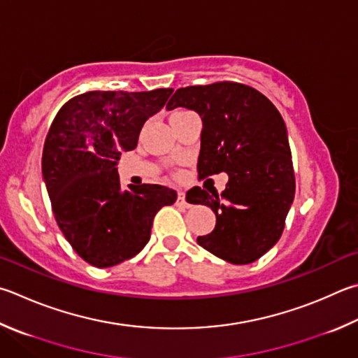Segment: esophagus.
<instances>
[{
    "label": "esophagus",
    "mask_w": 358,
    "mask_h": 358,
    "mask_svg": "<svg viewBox=\"0 0 358 358\" xmlns=\"http://www.w3.org/2000/svg\"><path fill=\"white\" fill-rule=\"evenodd\" d=\"M178 203H180L181 206H185V208H189V206H191V205L186 201V196H185L183 191L178 192Z\"/></svg>",
    "instance_id": "34e87169"
}]
</instances>
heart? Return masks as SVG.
Segmentation results:
<instances>
[{"label":"heart","instance_id":"b5f03b06","mask_svg":"<svg viewBox=\"0 0 358 358\" xmlns=\"http://www.w3.org/2000/svg\"><path fill=\"white\" fill-rule=\"evenodd\" d=\"M177 113H181V111H177Z\"/></svg>","mask_w":358,"mask_h":358}]
</instances>
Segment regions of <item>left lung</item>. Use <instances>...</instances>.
I'll use <instances>...</instances> for the list:
<instances>
[{
    "mask_svg": "<svg viewBox=\"0 0 358 358\" xmlns=\"http://www.w3.org/2000/svg\"><path fill=\"white\" fill-rule=\"evenodd\" d=\"M186 108L201 119L200 178L229 175L222 194L192 187L189 203L210 206L216 227L197 243L233 264L257 262L280 239L294 200L288 131L263 94L238 83L178 89L166 109Z\"/></svg>",
    "mask_w": 358,
    "mask_h": 358,
    "instance_id": "8db88e82",
    "label": "left lung"
}]
</instances>
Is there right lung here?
Returning <instances> with one entry per match:
<instances>
[{
  "instance_id": "right-lung-1",
  "label": "right lung",
  "mask_w": 358,
  "mask_h": 358,
  "mask_svg": "<svg viewBox=\"0 0 358 358\" xmlns=\"http://www.w3.org/2000/svg\"><path fill=\"white\" fill-rule=\"evenodd\" d=\"M172 89L94 90L56 114L42 155V175L57 225L84 262L111 268L144 249L155 214L177 200L159 185L122 189L117 164L138 147L139 133Z\"/></svg>"
}]
</instances>
